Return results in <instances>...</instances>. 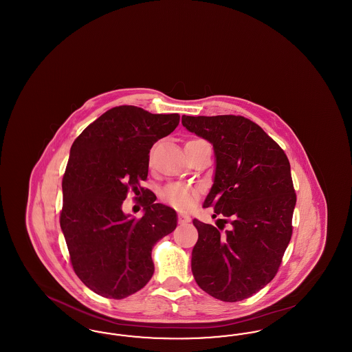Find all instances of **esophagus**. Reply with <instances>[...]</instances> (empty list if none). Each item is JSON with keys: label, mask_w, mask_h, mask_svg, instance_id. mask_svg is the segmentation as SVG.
<instances>
[{"label": "esophagus", "mask_w": 352, "mask_h": 352, "mask_svg": "<svg viewBox=\"0 0 352 352\" xmlns=\"http://www.w3.org/2000/svg\"><path fill=\"white\" fill-rule=\"evenodd\" d=\"M178 221H179V224H186V223H190V221H191V218H190L187 214L181 212V214L178 215Z\"/></svg>", "instance_id": "34e87169"}]
</instances>
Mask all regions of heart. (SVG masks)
<instances>
[{"instance_id": "heart-1", "label": "heart", "mask_w": 352, "mask_h": 352, "mask_svg": "<svg viewBox=\"0 0 352 352\" xmlns=\"http://www.w3.org/2000/svg\"><path fill=\"white\" fill-rule=\"evenodd\" d=\"M198 197V188L184 184H168L161 191V199L181 211L190 210L195 204Z\"/></svg>"}]
</instances>
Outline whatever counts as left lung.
Instances as JSON below:
<instances>
[{"label": "left lung", "instance_id": "left-lung-1", "mask_svg": "<svg viewBox=\"0 0 352 352\" xmlns=\"http://www.w3.org/2000/svg\"><path fill=\"white\" fill-rule=\"evenodd\" d=\"M182 125L214 146V184L203 207L231 224L220 234L217 227L192 220L199 234L191 253L194 278L220 301H243L273 280L292 237L297 198L289 160L243 116L184 115Z\"/></svg>", "mask_w": 352, "mask_h": 352}]
</instances>
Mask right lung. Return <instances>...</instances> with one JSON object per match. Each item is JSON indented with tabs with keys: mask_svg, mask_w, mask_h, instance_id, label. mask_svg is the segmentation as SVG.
<instances>
[{
	"mask_svg": "<svg viewBox=\"0 0 352 352\" xmlns=\"http://www.w3.org/2000/svg\"><path fill=\"white\" fill-rule=\"evenodd\" d=\"M178 124V113L121 105L89 124L71 146L60 228L76 276L101 297L121 300L148 284L154 244L177 227V212L151 195L141 219L124 214L122 201L148 178L151 146Z\"/></svg>",
	"mask_w": 352,
	"mask_h": 352,
	"instance_id": "right-lung-1",
	"label": "right lung"
}]
</instances>
